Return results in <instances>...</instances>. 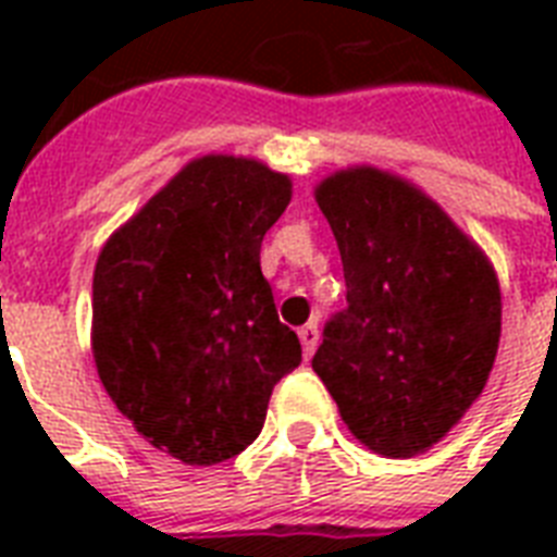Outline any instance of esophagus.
Returning a JSON list of instances; mask_svg holds the SVG:
<instances>
[{
  "label": "esophagus",
  "instance_id": "obj_1",
  "mask_svg": "<svg viewBox=\"0 0 557 557\" xmlns=\"http://www.w3.org/2000/svg\"><path fill=\"white\" fill-rule=\"evenodd\" d=\"M300 344H304V356L312 358L314 347H318V338H321V332H318V326L314 323H306V326H300Z\"/></svg>",
  "mask_w": 557,
  "mask_h": 557
}]
</instances>
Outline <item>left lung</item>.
<instances>
[{
    "instance_id": "obj_1",
    "label": "left lung",
    "mask_w": 557,
    "mask_h": 557,
    "mask_svg": "<svg viewBox=\"0 0 557 557\" xmlns=\"http://www.w3.org/2000/svg\"><path fill=\"white\" fill-rule=\"evenodd\" d=\"M318 205L347 283V309L312 358L341 419L367 448L413 457L485 387L500 344V288L483 251L401 178L358 168Z\"/></svg>"
}]
</instances>
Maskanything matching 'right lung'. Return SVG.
I'll list each match as a JSON object with an SVG mask.
<instances>
[{"label":"right lung","mask_w":557,"mask_h":557,"mask_svg":"<svg viewBox=\"0 0 557 557\" xmlns=\"http://www.w3.org/2000/svg\"><path fill=\"white\" fill-rule=\"evenodd\" d=\"M292 182L260 161L205 156L156 193L98 257L91 349L117 410L187 466L236 457L271 389L300 364L260 269Z\"/></svg>","instance_id":"add662e5"}]
</instances>
